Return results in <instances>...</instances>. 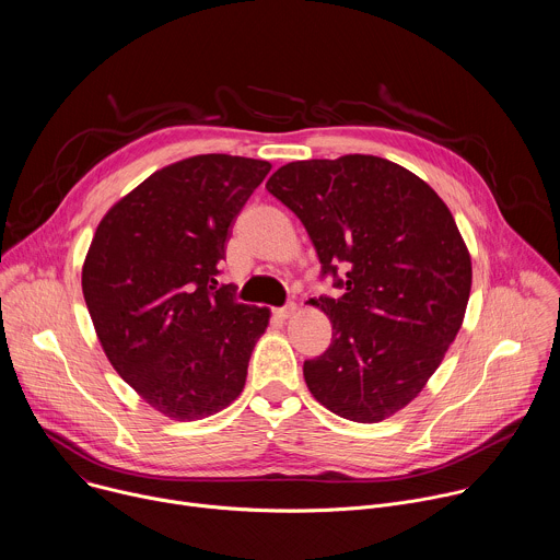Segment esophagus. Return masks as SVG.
Returning a JSON list of instances; mask_svg holds the SVG:
<instances>
[{"mask_svg":"<svg viewBox=\"0 0 560 560\" xmlns=\"http://www.w3.org/2000/svg\"><path fill=\"white\" fill-rule=\"evenodd\" d=\"M294 312H296V303H292V301L285 303L283 307H277V310H275V314H277L279 318H290Z\"/></svg>","mask_w":560,"mask_h":560,"instance_id":"34e87169","label":"esophagus"}]
</instances>
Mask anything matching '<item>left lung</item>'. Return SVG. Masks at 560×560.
I'll list each match as a JSON object with an SVG mask.
<instances>
[{
  "instance_id": "left-lung-1",
  "label": "left lung",
  "mask_w": 560,
  "mask_h": 560,
  "mask_svg": "<svg viewBox=\"0 0 560 560\" xmlns=\"http://www.w3.org/2000/svg\"><path fill=\"white\" fill-rule=\"evenodd\" d=\"M266 188L305 225L322 277L343 290L312 301L332 322L330 348L303 363L312 396L357 423L392 417L425 387L465 316L471 261L450 208L372 154L292 162Z\"/></svg>"
}]
</instances>
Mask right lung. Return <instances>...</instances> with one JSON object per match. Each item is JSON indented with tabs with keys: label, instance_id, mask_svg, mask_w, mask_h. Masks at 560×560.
I'll list each match as a JSON object with an SVG mask.
<instances>
[{
	"label": "right lung",
	"instance_id": "add662e5",
	"mask_svg": "<svg viewBox=\"0 0 560 560\" xmlns=\"http://www.w3.org/2000/svg\"><path fill=\"white\" fill-rule=\"evenodd\" d=\"M261 159L197 154L150 175L100 221L82 290L100 343L148 406L206 419L242 394L270 310L219 285L230 225L270 173Z\"/></svg>",
	"mask_w": 560,
	"mask_h": 560
}]
</instances>
